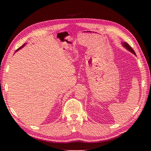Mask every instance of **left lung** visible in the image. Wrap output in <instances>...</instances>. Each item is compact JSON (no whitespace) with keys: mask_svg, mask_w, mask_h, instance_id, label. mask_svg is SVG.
<instances>
[{"mask_svg":"<svg viewBox=\"0 0 151 151\" xmlns=\"http://www.w3.org/2000/svg\"><path fill=\"white\" fill-rule=\"evenodd\" d=\"M123 45L126 48V49H127V50H129V51H130L132 53H133L134 55H136V53H135V52H134V50H133V49L132 47H131L129 44H128L127 42H124V43H123Z\"/></svg>","mask_w":151,"mask_h":151,"instance_id":"left-lung-1","label":"left lung"}]
</instances>
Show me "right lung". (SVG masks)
<instances>
[{
  "label": "right lung",
  "instance_id": "obj_1",
  "mask_svg": "<svg viewBox=\"0 0 151 151\" xmlns=\"http://www.w3.org/2000/svg\"><path fill=\"white\" fill-rule=\"evenodd\" d=\"M24 45H25V44H24V45H22V46H21V47L20 48H19V49H17V50H16V51H17L18 50H19V49H21V48H22V47H23L24 46Z\"/></svg>",
  "mask_w": 151,
  "mask_h": 151
}]
</instances>
